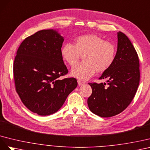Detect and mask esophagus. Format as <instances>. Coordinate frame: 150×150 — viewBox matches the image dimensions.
I'll use <instances>...</instances> for the list:
<instances>
[{
    "label": "esophagus",
    "instance_id": "1",
    "mask_svg": "<svg viewBox=\"0 0 150 150\" xmlns=\"http://www.w3.org/2000/svg\"><path fill=\"white\" fill-rule=\"evenodd\" d=\"M77 82H78V85H79V86H81V85H83L85 84V82H82V81H80V80H78Z\"/></svg>",
    "mask_w": 150,
    "mask_h": 150
}]
</instances>
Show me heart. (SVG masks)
Instances as JSON below:
<instances>
[{
  "label": "heart",
  "mask_w": 150,
  "mask_h": 150,
  "mask_svg": "<svg viewBox=\"0 0 150 150\" xmlns=\"http://www.w3.org/2000/svg\"><path fill=\"white\" fill-rule=\"evenodd\" d=\"M62 56L68 65L75 66L80 57L83 63L76 65L71 70V75L82 80L90 79L96 72L102 73L112 65L116 54L114 44L105 41L95 35L79 36L74 45L67 42L62 47Z\"/></svg>",
  "instance_id": "heart-1"
}]
</instances>
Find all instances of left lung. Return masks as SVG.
<instances>
[{"label": "left lung", "instance_id": "left-lung-1", "mask_svg": "<svg viewBox=\"0 0 150 150\" xmlns=\"http://www.w3.org/2000/svg\"><path fill=\"white\" fill-rule=\"evenodd\" d=\"M117 34V48L112 65L99 79L105 83H89L92 89L87 104L92 112L109 117L122 112L129 105L139 86L140 74L138 54L125 34Z\"/></svg>", "mask_w": 150, "mask_h": 150}]
</instances>
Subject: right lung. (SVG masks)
Returning a JSON list of instances; mask_svg holds the SVG:
<instances>
[{
	"label": "right lung",
	"mask_w": 150,
	"mask_h": 150,
	"mask_svg": "<svg viewBox=\"0 0 150 150\" xmlns=\"http://www.w3.org/2000/svg\"><path fill=\"white\" fill-rule=\"evenodd\" d=\"M63 41L58 29H44L25 38L17 51L16 92L24 105L38 115L57 112L77 87L74 78L59 79L68 73L61 53Z\"/></svg>",
	"instance_id": "1"
}]
</instances>
